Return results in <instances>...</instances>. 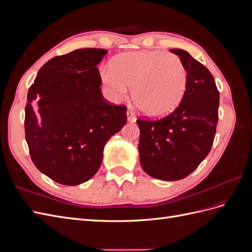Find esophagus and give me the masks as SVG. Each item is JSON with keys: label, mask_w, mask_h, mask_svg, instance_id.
Here are the masks:
<instances>
[{"label": "esophagus", "mask_w": 252, "mask_h": 252, "mask_svg": "<svg viewBox=\"0 0 252 252\" xmlns=\"http://www.w3.org/2000/svg\"><path fill=\"white\" fill-rule=\"evenodd\" d=\"M127 119L129 122H131V123H133V122L136 121V118L134 116V112L131 111V110H127Z\"/></svg>", "instance_id": "34e87169"}]
</instances>
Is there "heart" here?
Segmentation results:
<instances>
[{
  "mask_svg": "<svg viewBox=\"0 0 252 252\" xmlns=\"http://www.w3.org/2000/svg\"><path fill=\"white\" fill-rule=\"evenodd\" d=\"M100 77L113 101H120L132 86V98L149 117L171 113L185 95L188 72L182 60L161 50L125 52L103 67Z\"/></svg>",
  "mask_w": 252,
  "mask_h": 252,
  "instance_id": "obj_1",
  "label": "heart"
}]
</instances>
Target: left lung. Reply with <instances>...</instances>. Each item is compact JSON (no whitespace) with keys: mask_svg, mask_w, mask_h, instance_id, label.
I'll use <instances>...</instances> for the list:
<instances>
[{"mask_svg":"<svg viewBox=\"0 0 252 252\" xmlns=\"http://www.w3.org/2000/svg\"><path fill=\"white\" fill-rule=\"evenodd\" d=\"M188 72L182 102L159 120L139 119L140 162L150 177L178 181L191 173L207 157L219 120L220 93L210 71L182 49H171Z\"/></svg>","mask_w":252,"mask_h":252,"instance_id":"8db88e82","label":"left lung"}]
</instances>
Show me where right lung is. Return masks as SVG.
<instances>
[{"label":"right lung","instance_id":"add662e5","mask_svg":"<svg viewBox=\"0 0 252 252\" xmlns=\"http://www.w3.org/2000/svg\"><path fill=\"white\" fill-rule=\"evenodd\" d=\"M107 50L83 48L52 58L37 72L25 107V138L35 167L75 186L97 172L106 143L127 121V107L105 100L97 69Z\"/></svg>","mask_w":252,"mask_h":252}]
</instances>
